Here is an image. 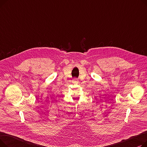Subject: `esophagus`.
Here are the masks:
<instances>
[{"mask_svg":"<svg viewBox=\"0 0 147 147\" xmlns=\"http://www.w3.org/2000/svg\"><path fill=\"white\" fill-rule=\"evenodd\" d=\"M72 82H73V83H74V84H78V83H79V80L75 79H74L73 80H72Z\"/></svg>","mask_w":147,"mask_h":147,"instance_id":"obj_1","label":"esophagus"}]
</instances>
